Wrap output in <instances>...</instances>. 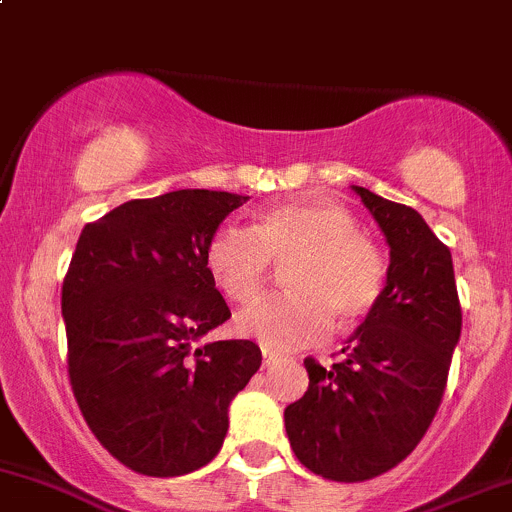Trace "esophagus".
Instances as JSON below:
<instances>
[{"mask_svg":"<svg viewBox=\"0 0 512 512\" xmlns=\"http://www.w3.org/2000/svg\"><path fill=\"white\" fill-rule=\"evenodd\" d=\"M278 360H281V357H278L276 352H271V350H263V367H273V365H276Z\"/></svg>","mask_w":512,"mask_h":512,"instance_id":"esophagus-1","label":"esophagus"}]
</instances>
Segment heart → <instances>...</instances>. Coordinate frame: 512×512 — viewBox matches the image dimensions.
Segmentation results:
<instances>
[{
    "label": "heart",
    "instance_id": "heart-1",
    "mask_svg": "<svg viewBox=\"0 0 512 512\" xmlns=\"http://www.w3.org/2000/svg\"><path fill=\"white\" fill-rule=\"evenodd\" d=\"M355 217L328 199L266 209L254 229L224 224L209 236L204 263L214 286L234 303L261 295L271 261L286 263L288 293L258 300L236 315V330L271 352L325 340L372 313L387 286V263Z\"/></svg>",
    "mask_w": 512,
    "mask_h": 512
}]
</instances>
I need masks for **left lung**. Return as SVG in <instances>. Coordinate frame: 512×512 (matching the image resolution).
<instances>
[{"instance_id":"left-lung-1","label":"left lung","mask_w":512,"mask_h":512,"mask_svg":"<svg viewBox=\"0 0 512 512\" xmlns=\"http://www.w3.org/2000/svg\"><path fill=\"white\" fill-rule=\"evenodd\" d=\"M389 244L387 286L342 360H305L308 392L288 404L286 434L305 468L330 481L382 476L416 449L436 416L461 337L449 246L421 214L352 187Z\"/></svg>"}]
</instances>
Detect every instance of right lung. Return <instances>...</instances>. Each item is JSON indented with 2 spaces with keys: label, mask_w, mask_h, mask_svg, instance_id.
Masks as SVG:
<instances>
[{
  "label": "right lung",
  "mask_w": 512,
  "mask_h": 512,
  "mask_svg": "<svg viewBox=\"0 0 512 512\" xmlns=\"http://www.w3.org/2000/svg\"><path fill=\"white\" fill-rule=\"evenodd\" d=\"M249 197L177 189L83 226L61 288L73 397L135 473L184 476L217 456L229 404L261 367L251 340L197 345L231 318L207 241Z\"/></svg>",
  "instance_id": "add662e5"
}]
</instances>
